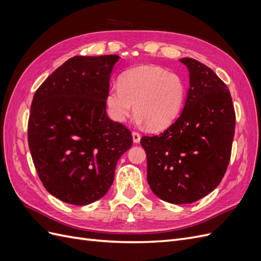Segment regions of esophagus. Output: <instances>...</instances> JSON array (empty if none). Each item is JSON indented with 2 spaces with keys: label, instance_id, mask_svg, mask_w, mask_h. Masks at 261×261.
<instances>
[{
  "label": "esophagus",
  "instance_id": "obj_1",
  "mask_svg": "<svg viewBox=\"0 0 261 261\" xmlns=\"http://www.w3.org/2000/svg\"><path fill=\"white\" fill-rule=\"evenodd\" d=\"M132 136H133V141H134V143L138 144L139 141H140V134L137 133V132H133Z\"/></svg>",
  "mask_w": 261,
  "mask_h": 261
}]
</instances>
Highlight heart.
<instances>
[{
  "label": "heart",
  "mask_w": 261,
  "mask_h": 261,
  "mask_svg": "<svg viewBox=\"0 0 261 261\" xmlns=\"http://www.w3.org/2000/svg\"><path fill=\"white\" fill-rule=\"evenodd\" d=\"M185 99L183 77L160 66L143 65L126 70L120 83L110 87L107 106L110 115L118 123L127 120L135 107L136 122L159 130L179 116Z\"/></svg>",
  "instance_id": "obj_1"
}]
</instances>
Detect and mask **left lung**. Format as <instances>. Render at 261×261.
I'll return each instance as SVG.
<instances>
[{
  "mask_svg": "<svg viewBox=\"0 0 261 261\" xmlns=\"http://www.w3.org/2000/svg\"><path fill=\"white\" fill-rule=\"evenodd\" d=\"M189 89L177 120L158 136H144L147 180L160 199L192 203L211 193L230 162L235 112L226 85L211 68L191 58Z\"/></svg>",
  "mask_w": 261,
  "mask_h": 261,
  "instance_id": "left-lung-1",
  "label": "left lung"
}]
</instances>
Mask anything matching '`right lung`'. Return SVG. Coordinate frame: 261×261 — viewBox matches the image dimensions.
Returning <instances> with one entry per match:
<instances>
[{"mask_svg":"<svg viewBox=\"0 0 261 261\" xmlns=\"http://www.w3.org/2000/svg\"><path fill=\"white\" fill-rule=\"evenodd\" d=\"M118 55L74 57L36 91L28 144L43 186L66 203L85 206L111 187L132 134L107 114L110 77Z\"/></svg>","mask_w":261,"mask_h":261,"instance_id":"add662e5","label":"right lung"}]
</instances>
